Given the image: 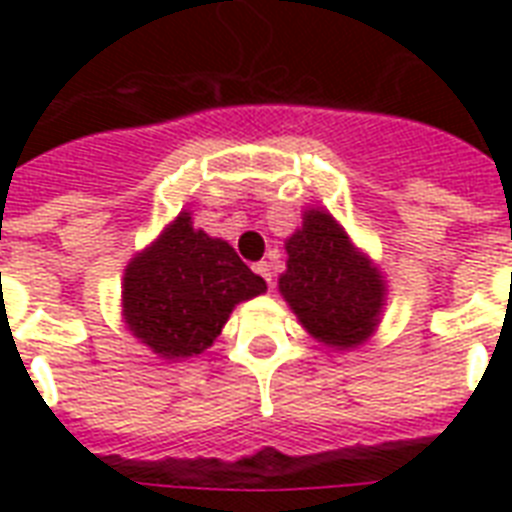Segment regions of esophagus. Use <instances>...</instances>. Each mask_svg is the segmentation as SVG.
Returning a JSON list of instances; mask_svg holds the SVG:
<instances>
[{
    "mask_svg": "<svg viewBox=\"0 0 512 512\" xmlns=\"http://www.w3.org/2000/svg\"><path fill=\"white\" fill-rule=\"evenodd\" d=\"M255 271L260 273V276H263V279H265V284L271 287V284H273V265L268 263V260H263V263L255 265Z\"/></svg>",
    "mask_w": 512,
    "mask_h": 512,
    "instance_id": "esophagus-1",
    "label": "esophagus"
}]
</instances>
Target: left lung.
I'll use <instances>...</instances> for the list:
<instances>
[{
  "label": "left lung",
  "mask_w": 512,
  "mask_h": 512,
  "mask_svg": "<svg viewBox=\"0 0 512 512\" xmlns=\"http://www.w3.org/2000/svg\"><path fill=\"white\" fill-rule=\"evenodd\" d=\"M287 271L279 292L308 332L335 350L372 337L385 305L380 268L350 244L348 233L324 209H308L303 228L287 239Z\"/></svg>",
  "instance_id": "obj_1"
}]
</instances>
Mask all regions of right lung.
Listing matches in <instances>:
<instances>
[{"mask_svg":"<svg viewBox=\"0 0 512 512\" xmlns=\"http://www.w3.org/2000/svg\"><path fill=\"white\" fill-rule=\"evenodd\" d=\"M263 292L265 281L228 241L196 231L191 212H180L127 265L122 316L140 342L177 361L204 353L233 308Z\"/></svg>","mask_w":512,"mask_h":512,"instance_id":"obj_1","label":"right lung"}]
</instances>
